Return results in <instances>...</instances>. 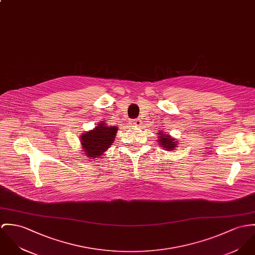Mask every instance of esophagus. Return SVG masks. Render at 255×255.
Listing matches in <instances>:
<instances>
[{
	"mask_svg": "<svg viewBox=\"0 0 255 255\" xmlns=\"http://www.w3.org/2000/svg\"><path fill=\"white\" fill-rule=\"evenodd\" d=\"M130 124H131L132 126H137V127H139V126L141 125V120H139V119L132 120V121H130Z\"/></svg>",
	"mask_w": 255,
	"mask_h": 255,
	"instance_id": "obj_1",
	"label": "esophagus"
}]
</instances>
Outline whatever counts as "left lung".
<instances>
[{
  "instance_id": "1",
  "label": "left lung",
  "mask_w": 255,
  "mask_h": 255,
  "mask_svg": "<svg viewBox=\"0 0 255 255\" xmlns=\"http://www.w3.org/2000/svg\"><path fill=\"white\" fill-rule=\"evenodd\" d=\"M158 136H159V142L160 145L162 148H164V150L166 151H170V150H176L175 148L177 147V141L176 139L170 137L168 134H164V132H158Z\"/></svg>"
}]
</instances>
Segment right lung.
<instances>
[{"label": "right lung", "mask_w": 255, "mask_h": 255, "mask_svg": "<svg viewBox=\"0 0 255 255\" xmlns=\"http://www.w3.org/2000/svg\"><path fill=\"white\" fill-rule=\"evenodd\" d=\"M118 127L111 126L108 127L104 122L98 123L97 127L93 129L82 134L81 144L86 152L85 158H99L106 150L112 145L116 138Z\"/></svg>", "instance_id": "1"}]
</instances>
